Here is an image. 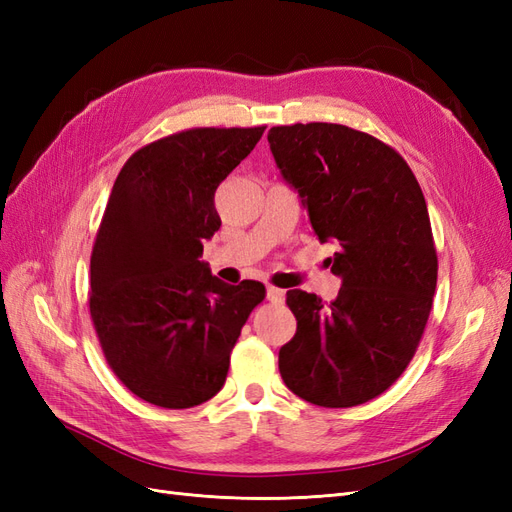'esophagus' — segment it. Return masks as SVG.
Masks as SVG:
<instances>
[{"mask_svg": "<svg viewBox=\"0 0 512 512\" xmlns=\"http://www.w3.org/2000/svg\"><path fill=\"white\" fill-rule=\"evenodd\" d=\"M284 290H280V288H275V286H269L267 288V299L271 301V303H282L284 301Z\"/></svg>", "mask_w": 512, "mask_h": 512, "instance_id": "esophagus-1", "label": "esophagus"}]
</instances>
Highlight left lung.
<instances>
[{
    "mask_svg": "<svg viewBox=\"0 0 512 512\" xmlns=\"http://www.w3.org/2000/svg\"><path fill=\"white\" fill-rule=\"evenodd\" d=\"M284 179L301 196L342 288L329 305L288 290L297 333L280 350L288 389L322 408L382 395L421 344L438 282V254L421 185L380 138L339 123L269 130Z\"/></svg>",
    "mask_w": 512,
    "mask_h": 512,
    "instance_id": "left-lung-1",
    "label": "left lung"
}]
</instances>
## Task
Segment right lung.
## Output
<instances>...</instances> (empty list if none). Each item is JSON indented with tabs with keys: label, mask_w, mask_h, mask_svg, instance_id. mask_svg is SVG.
Returning a JSON list of instances; mask_svg holds the SVG:
<instances>
[{
	"label": "right lung",
	"mask_w": 512,
	"mask_h": 512,
	"mask_svg": "<svg viewBox=\"0 0 512 512\" xmlns=\"http://www.w3.org/2000/svg\"><path fill=\"white\" fill-rule=\"evenodd\" d=\"M256 128H192L134 151L91 250L89 314L113 374L147 404L218 395L265 286L224 284L198 258L222 220L215 190L260 141Z\"/></svg>",
	"instance_id": "add662e5"
}]
</instances>
